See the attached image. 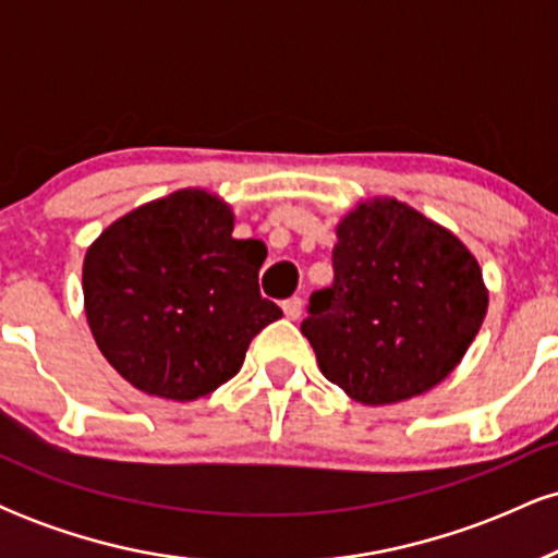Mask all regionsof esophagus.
Listing matches in <instances>:
<instances>
[{
	"mask_svg": "<svg viewBox=\"0 0 558 558\" xmlns=\"http://www.w3.org/2000/svg\"><path fill=\"white\" fill-rule=\"evenodd\" d=\"M283 312H286L288 319H299L301 312H304V301H301L299 296L286 299V301H283Z\"/></svg>",
	"mask_w": 558,
	"mask_h": 558,
	"instance_id": "obj_1",
	"label": "esophagus"
}]
</instances>
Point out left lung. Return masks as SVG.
I'll return each mask as SVG.
<instances>
[{
	"label": "left lung",
	"instance_id": "8db88e82",
	"mask_svg": "<svg viewBox=\"0 0 558 558\" xmlns=\"http://www.w3.org/2000/svg\"><path fill=\"white\" fill-rule=\"evenodd\" d=\"M330 288L301 332L323 375L367 407L425 393L475 341L488 288L451 230L390 196L360 202L336 228Z\"/></svg>",
	"mask_w": 558,
	"mask_h": 558
}]
</instances>
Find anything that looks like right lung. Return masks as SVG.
<instances>
[{
    "mask_svg": "<svg viewBox=\"0 0 558 558\" xmlns=\"http://www.w3.org/2000/svg\"><path fill=\"white\" fill-rule=\"evenodd\" d=\"M233 209L204 189L141 204L83 259V306L105 360L133 388L170 401L213 393L248 343L283 317L262 299L257 239H233Z\"/></svg>",
    "mask_w": 558,
    "mask_h": 558,
    "instance_id": "obj_1",
    "label": "right lung"
}]
</instances>
